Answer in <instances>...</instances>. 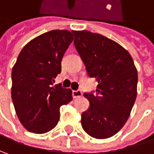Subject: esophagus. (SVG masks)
I'll use <instances>...</instances> for the list:
<instances>
[{"label": "esophagus", "instance_id": "esophagus-1", "mask_svg": "<svg viewBox=\"0 0 154 154\" xmlns=\"http://www.w3.org/2000/svg\"><path fill=\"white\" fill-rule=\"evenodd\" d=\"M72 94H73V97H74L75 99L79 98V97H82V95H83L82 91H80V90H77V91H73Z\"/></svg>", "mask_w": 154, "mask_h": 154}]
</instances>
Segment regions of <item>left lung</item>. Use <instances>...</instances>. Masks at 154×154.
<instances>
[{
  "label": "left lung",
  "instance_id": "1",
  "mask_svg": "<svg viewBox=\"0 0 154 154\" xmlns=\"http://www.w3.org/2000/svg\"><path fill=\"white\" fill-rule=\"evenodd\" d=\"M74 44L91 77L96 94L85 93L90 107L81 116L84 131L108 138L123 127L137 98V70L130 53L117 42L89 31H73Z\"/></svg>",
  "mask_w": 154,
  "mask_h": 154
}]
</instances>
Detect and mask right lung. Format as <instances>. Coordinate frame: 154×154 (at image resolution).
<instances>
[{"label": "right lung", "instance_id": "obj_1", "mask_svg": "<svg viewBox=\"0 0 154 154\" xmlns=\"http://www.w3.org/2000/svg\"><path fill=\"white\" fill-rule=\"evenodd\" d=\"M73 41L68 30H53L38 36L21 50L12 69L11 97L22 125L31 132L43 134L60 119V107L72 100V91L53 86L61 73V62Z\"/></svg>", "mask_w": 154, "mask_h": 154}]
</instances>
